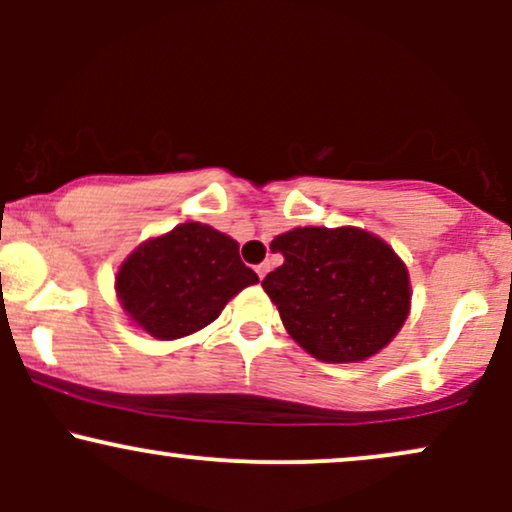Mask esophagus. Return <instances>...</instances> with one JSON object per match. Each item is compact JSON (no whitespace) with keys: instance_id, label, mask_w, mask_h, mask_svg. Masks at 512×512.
Instances as JSON below:
<instances>
[{"instance_id":"34e87169","label":"esophagus","mask_w":512,"mask_h":512,"mask_svg":"<svg viewBox=\"0 0 512 512\" xmlns=\"http://www.w3.org/2000/svg\"><path fill=\"white\" fill-rule=\"evenodd\" d=\"M255 272H257V276H260V279H264V276H267V272H269V264H257Z\"/></svg>"}]
</instances>
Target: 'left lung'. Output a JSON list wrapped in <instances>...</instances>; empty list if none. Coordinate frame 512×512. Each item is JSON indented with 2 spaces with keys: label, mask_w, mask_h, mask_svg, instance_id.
Here are the masks:
<instances>
[{
  "label": "left lung",
  "mask_w": 512,
  "mask_h": 512,
  "mask_svg": "<svg viewBox=\"0 0 512 512\" xmlns=\"http://www.w3.org/2000/svg\"><path fill=\"white\" fill-rule=\"evenodd\" d=\"M269 248L284 264L264 276L262 289L293 342L317 361H366L407 322V264L375 233L303 226L276 236Z\"/></svg>",
  "instance_id": "obj_1"
}]
</instances>
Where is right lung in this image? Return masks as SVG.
I'll list each match as a JSON object with an SVG mask.
<instances>
[{"mask_svg":"<svg viewBox=\"0 0 512 512\" xmlns=\"http://www.w3.org/2000/svg\"><path fill=\"white\" fill-rule=\"evenodd\" d=\"M257 281L236 240L187 221L129 252L117 267L115 293L134 327L173 342L211 325L233 296Z\"/></svg>","mask_w":512,"mask_h":512,"instance_id":"add662e5","label":"right lung"}]
</instances>
